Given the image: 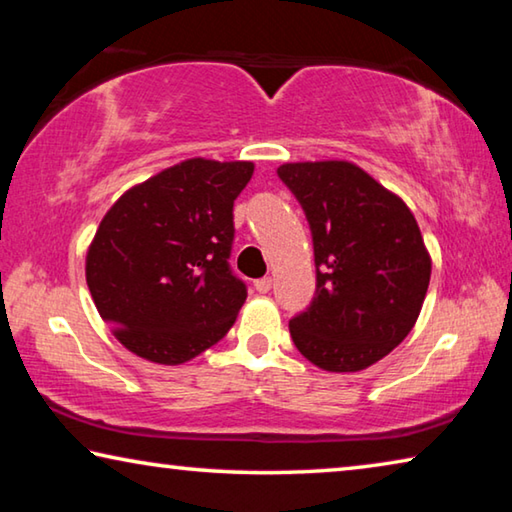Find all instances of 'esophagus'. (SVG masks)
Wrapping results in <instances>:
<instances>
[{
	"label": "esophagus",
	"mask_w": 512,
	"mask_h": 512,
	"mask_svg": "<svg viewBox=\"0 0 512 512\" xmlns=\"http://www.w3.org/2000/svg\"><path fill=\"white\" fill-rule=\"evenodd\" d=\"M271 284H273L271 277H259V280H255V289L259 293H268L271 291Z\"/></svg>",
	"instance_id": "esophagus-1"
}]
</instances>
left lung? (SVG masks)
Segmentation results:
<instances>
[{
	"label": "left lung",
	"instance_id": "obj_1",
	"mask_svg": "<svg viewBox=\"0 0 512 512\" xmlns=\"http://www.w3.org/2000/svg\"><path fill=\"white\" fill-rule=\"evenodd\" d=\"M277 176L307 214L316 262V298L289 323L291 339L320 370H366L409 336L427 296L418 221L348 160L284 162Z\"/></svg>",
	"mask_w": 512,
	"mask_h": 512
}]
</instances>
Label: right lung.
Segmentation results:
<instances>
[{
  "mask_svg": "<svg viewBox=\"0 0 512 512\" xmlns=\"http://www.w3.org/2000/svg\"><path fill=\"white\" fill-rule=\"evenodd\" d=\"M255 164L189 158L126 189L85 255L99 316L128 352L180 366L219 343L246 300L230 273L232 205Z\"/></svg>",
  "mask_w": 512,
  "mask_h": 512,
  "instance_id": "1",
  "label": "right lung"
}]
</instances>
